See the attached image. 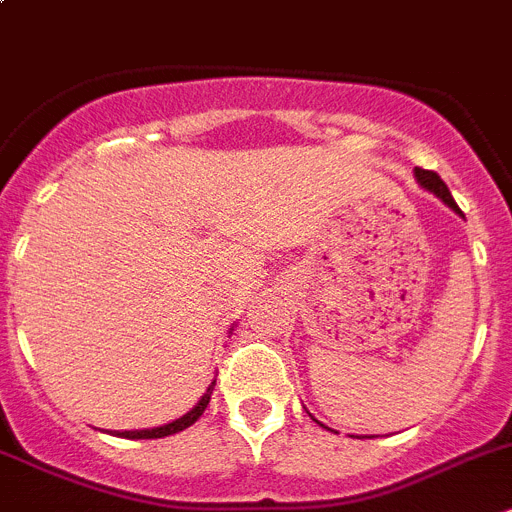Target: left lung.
Here are the masks:
<instances>
[{
	"instance_id": "8db88e82",
	"label": "left lung",
	"mask_w": 512,
	"mask_h": 512,
	"mask_svg": "<svg viewBox=\"0 0 512 512\" xmlns=\"http://www.w3.org/2000/svg\"><path fill=\"white\" fill-rule=\"evenodd\" d=\"M414 176H417V184L422 186V189H427L429 194H434V197H437V199H442V202L447 204V207H450L452 212H457L462 217L460 207H457L455 199H452V194H450V189H447V184H444V181L439 179V176L434 174V171L414 169ZM315 422H318V419H315ZM318 424H321V422H318ZM321 427H326V424H321Z\"/></svg>"
}]
</instances>
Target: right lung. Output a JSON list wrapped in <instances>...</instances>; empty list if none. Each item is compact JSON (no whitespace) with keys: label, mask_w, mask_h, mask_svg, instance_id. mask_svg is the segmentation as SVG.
I'll return each mask as SVG.
<instances>
[{"label":"right lung","mask_w":512,"mask_h":512,"mask_svg":"<svg viewBox=\"0 0 512 512\" xmlns=\"http://www.w3.org/2000/svg\"><path fill=\"white\" fill-rule=\"evenodd\" d=\"M229 331H234V328H229ZM214 384H217V379H212V384L207 386V391L202 394V399L197 401V407H191L184 417L174 419V422L161 424V427H151V429H126V432H111V434H116V437H123V439H159V437H169V434L181 432V429L191 427V424L202 417L204 409H207V404H209V399H212Z\"/></svg>","instance_id":"right-lung-1"}]
</instances>
